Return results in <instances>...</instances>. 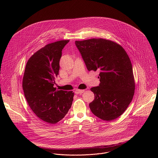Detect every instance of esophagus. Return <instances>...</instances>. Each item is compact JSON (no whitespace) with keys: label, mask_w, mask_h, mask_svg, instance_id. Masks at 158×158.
Listing matches in <instances>:
<instances>
[{"label":"esophagus","mask_w":158,"mask_h":158,"mask_svg":"<svg viewBox=\"0 0 158 158\" xmlns=\"http://www.w3.org/2000/svg\"><path fill=\"white\" fill-rule=\"evenodd\" d=\"M85 92V90H83V89H77V90L75 91V94H82L83 92Z\"/></svg>","instance_id":"34e87169"}]
</instances>
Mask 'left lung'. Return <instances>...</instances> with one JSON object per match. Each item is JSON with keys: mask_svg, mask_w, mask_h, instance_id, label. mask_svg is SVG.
I'll return each instance as SVG.
<instances>
[{"mask_svg": "<svg viewBox=\"0 0 158 158\" xmlns=\"http://www.w3.org/2000/svg\"><path fill=\"white\" fill-rule=\"evenodd\" d=\"M75 45L88 70L100 72L99 85L90 88L95 95L90 111L103 120L117 118L128 108L135 93L128 55L121 45L102 38L76 41Z\"/></svg>", "mask_w": 158, "mask_h": 158, "instance_id": "obj_1", "label": "left lung"}]
</instances>
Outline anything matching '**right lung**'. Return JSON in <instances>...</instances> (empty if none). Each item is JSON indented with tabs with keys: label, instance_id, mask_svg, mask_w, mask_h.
Instances as JSON below:
<instances>
[{
	"label": "right lung",
	"instance_id": "obj_1",
	"mask_svg": "<svg viewBox=\"0 0 158 158\" xmlns=\"http://www.w3.org/2000/svg\"><path fill=\"white\" fill-rule=\"evenodd\" d=\"M69 42L63 40L45 45L30 58L25 69L23 88L27 103L38 118L50 124L64 117L74 95L73 91L53 87L62 50Z\"/></svg>",
	"mask_w": 158,
	"mask_h": 158
}]
</instances>
